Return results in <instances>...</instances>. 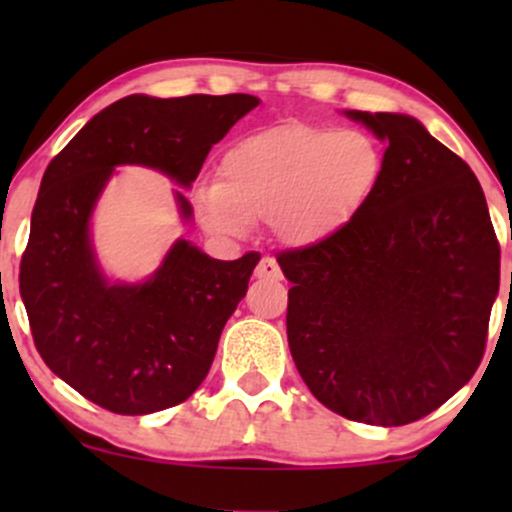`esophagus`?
<instances>
[{"label": "esophagus", "instance_id": "34e87169", "mask_svg": "<svg viewBox=\"0 0 512 512\" xmlns=\"http://www.w3.org/2000/svg\"><path fill=\"white\" fill-rule=\"evenodd\" d=\"M255 276H257V279H264V281H281V279H284V274H281V267L276 264L274 257H262L260 264L255 267Z\"/></svg>", "mask_w": 512, "mask_h": 512}]
</instances>
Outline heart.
Returning a JSON list of instances; mask_svg holds the SVG:
<instances>
[{"label": "heart", "instance_id": "obj_1", "mask_svg": "<svg viewBox=\"0 0 512 512\" xmlns=\"http://www.w3.org/2000/svg\"><path fill=\"white\" fill-rule=\"evenodd\" d=\"M383 166V149L366 129H262L226 151L219 182L199 187L195 209L216 238H245L264 219L289 248H313L361 211Z\"/></svg>", "mask_w": 512, "mask_h": 512}]
</instances>
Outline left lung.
Returning <instances> with one entry per match:
<instances>
[{
  "mask_svg": "<svg viewBox=\"0 0 512 512\" xmlns=\"http://www.w3.org/2000/svg\"><path fill=\"white\" fill-rule=\"evenodd\" d=\"M344 115L385 144L383 178L330 240L276 257L291 281L286 334L317 402L404 426L477 373L501 248L477 175L416 117Z\"/></svg>",
  "mask_w": 512,
  "mask_h": 512,
  "instance_id": "left-lung-1",
  "label": "left lung"
}]
</instances>
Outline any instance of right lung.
Masks as SVG:
<instances>
[{"instance_id": "obj_1", "label": "right lung", "mask_w": 512, "mask_h": 512, "mask_svg": "<svg viewBox=\"0 0 512 512\" xmlns=\"http://www.w3.org/2000/svg\"><path fill=\"white\" fill-rule=\"evenodd\" d=\"M260 105L231 96L120 98L50 161L31 216L19 289L35 349L79 395L139 416L185 402L207 378L223 325L248 291L257 252L223 262L178 238L144 281H110L91 219L117 166L192 187L211 146ZM182 221L192 204L173 190Z\"/></svg>"}]
</instances>
